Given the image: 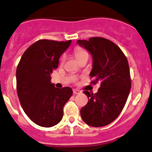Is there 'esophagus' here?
<instances>
[{
	"instance_id": "34e87169",
	"label": "esophagus",
	"mask_w": 152,
	"mask_h": 152,
	"mask_svg": "<svg viewBox=\"0 0 152 152\" xmlns=\"http://www.w3.org/2000/svg\"><path fill=\"white\" fill-rule=\"evenodd\" d=\"M82 93V91L79 90V89H73V94H79Z\"/></svg>"
}]
</instances>
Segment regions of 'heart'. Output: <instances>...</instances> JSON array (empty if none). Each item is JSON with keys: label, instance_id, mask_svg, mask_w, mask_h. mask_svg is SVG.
Here are the masks:
<instances>
[{"label": "heart", "instance_id": "obj_1", "mask_svg": "<svg viewBox=\"0 0 152 152\" xmlns=\"http://www.w3.org/2000/svg\"><path fill=\"white\" fill-rule=\"evenodd\" d=\"M74 54L75 56H76V58L78 60H79V59L83 58V57L89 56V54L88 52V51L86 49H85L84 48L80 47V46H77V47L75 48ZM64 61V57H62L61 59V64H63Z\"/></svg>", "mask_w": 152, "mask_h": 152}]
</instances>
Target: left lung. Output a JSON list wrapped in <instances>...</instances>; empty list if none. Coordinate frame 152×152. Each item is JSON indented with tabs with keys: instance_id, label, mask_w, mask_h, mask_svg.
<instances>
[{
	"instance_id": "1",
	"label": "left lung",
	"mask_w": 152,
	"mask_h": 152,
	"mask_svg": "<svg viewBox=\"0 0 152 152\" xmlns=\"http://www.w3.org/2000/svg\"><path fill=\"white\" fill-rule=\"evenodd\" d=\"M77 42L93 57L91 83H100L96 94L84 91L89 100L81 109V117L91 127H103L120 115L127 102L131 88L128 61L121 49L106 38L91 37Z\"/></svg>"
}]
</instances>
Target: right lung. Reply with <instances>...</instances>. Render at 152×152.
<instances>
[{
	"label": "right lung",
	"mask_w": 152,
	"mask_h": 152,
	"mask_svg": "<svg viewBox=\"0 0 152 152\" xmlns=\"http://www.w3.org/2000/svg\"><path fill=\"white\" fill-rule=\"evenodd\" d=\"M71 40L39 39L22 55L16 69L18 97L27 115L37 125L50 127L63 118V108L73 94L69 87L57 88L50 75Z\"/></svg>",
	"instance_id": "1"
}]
</instances>
